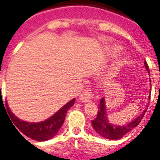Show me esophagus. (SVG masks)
I'll return each instance as SVG.
<instances>
[{
  "label": "esophagus",
  "instance_id": "1",
  "mask_svg": "<svg viewBox=\"0 0 160 160\" xmlns=\"http://www.w3.org/2000/svg\"><path fill=\"white\" fill-rule=\"evenodd\" d=\"M92 97H93V94L91 92V89L86 88L80 94V100L82 102H89L92 99Z\"/></svg>",
  "mask_w": 160,
  "mask_h": 160
}]
</instances>
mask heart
Masks as SVG:
<instances>
[{
    "mask_svg": "<svg viewBox=\"0 0 160 160\" xmlns=\"http://www.w3.org/2000/svg\"><path fill=\"white\" fill-rule=\"evenodd\" d=\"M121 51L122 48L120 46H118V45H114V46H112V47H110V49H109V54H110L111 56H116V55H117Z\"/></svg>",
    "mask_w": 160,
    "mask_h": 160,
    "instance_id": "1",
    "label": "heart"
}]
</instances>
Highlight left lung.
<instances>
[{
	"instance_id": "1",
	"label": "left lung",
	"mask_w": 160,
	"mask_h": 160,
	"mask_svg": "<svg viewBox=\"0 0 160 160\" xmlns=\"http://www.w3.org/2000/svg\"><path fill=\"white\" fill-rule=\"evenodd\" d=\"M144 66H145V69L148 72V73L150 74L148 65L145 61H144ZM150 95H151V94H150ZM149 98H150V96H149ZM147 108L148 107L145 108V109L142 112V114L140 115L139 117H137L132 122H128V123H126V124L122 126L115 125V124L110 123L108 119L105 99L102 98L100 102V104H99L97 117L94 120L92 121V126H93L94 130H95V132L98 135H100L101 137L110 140L119 139V138H122L124 135L127 134L129 131H130L132 129H134L135 127H137L139 124V122L143 119L144 114L146 112Z\"/></svg>"
}]
</instances>
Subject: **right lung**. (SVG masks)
Returning <instances> with one entry per match:
<instances>
[{
    "instance_id": "obj_1",
    "label": "right lung",
    "mask_w": 160,
    "mask_h": 160,
    "mask_svg": "<svg viewBox=\"0 0 160 160\" xmlns=\"http://www.w3.org/2000/svg\"><path fill=\"white\" fill-rule=\"evenodd\" d=\"M74 102H75V98L68 102L66 105H64L53 116L49 117L45 121L40 122H28L22 121L12 113L9 107L8 106V103H6V105H7L8 113L13 121V123L15 124L14 126H16L22 134H24L26 137L33 140L46 141L52 138L58 132L62 124L64 123L66 113L68 109L74 104Z\"/></svg>"
}]
</instances>
